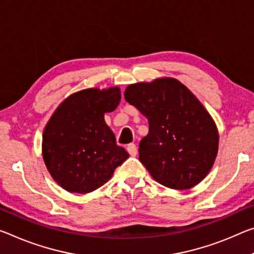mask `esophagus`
<instances>
[{"instance_id":"esophagus-1","label":"esophagus","mask_w":254,"mask_h":254,"mask_svg":"<svg viewBox=\"0 0 254 254\" xmlns=\"http://www.w3.org/2000/svg\"><path fill=\"white\" fill-rule=\"evenodd\" d=\"M127 152H128V154H130L131 156H135L136 152H138V149H136V146H135L134 143L128 144V146L127 147Z\"/></svg>"}]
</instances>
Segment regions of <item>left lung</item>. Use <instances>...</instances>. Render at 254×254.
<instances>
[{
  "label": "left lung",
  "mask_w": 254,
  "mask_h": 254,
  "mask_svg": "<svg viewBox=\"0 0 254 254\" xmlns=\"http://www.w3.org/2000/svg\"><path fill=\"white\" fill-rule=\"evenodd\" d=\"M124 98L149 123L139 159L164 187L188 190L210 172L218 152V130L192 92L173 78L130 84Z\"/></svg>",
  "instance_id": "8db88e82"
}]
</instances>
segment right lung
I'll use <instances>...</instances> for the list:
<instances>
[{"instance_id":"1","label":"right lung","mask_w":254,"mask_h":254,"mask_svg":"<svg viewBox=\"0 0 254 254\" xmlns=\"http://www.w3.org/2000/svg\"><path fill=\"white\" fill-rule=\"evenodd\" d=\"M120 100L119 87L89 88L69 96L48 121L43 133V158L64 190L95 191L128 158L104 120V114L115 111Z\"/></svg>"}]
</instances>
